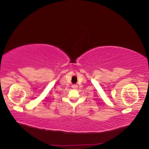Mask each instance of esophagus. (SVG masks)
Returning <instances> with one entry per match:
<instances>
[{
    "label": "esophagus",
    "mask_w": 149,
    "mask_h": 149,
    "mask_svg": "<svg viewBox=\"0 0 149 149\" xmlns=\"http://www.w3.org/2000/svg\"><path fill=\"white\" fill-rule=\"evenodd\" d=\"M72 88H73V89H76V88H78V85H76V84L72 85Z\"/></svg>",
    "instance_id": "obj_1"
}]
</instances>
